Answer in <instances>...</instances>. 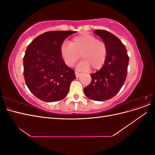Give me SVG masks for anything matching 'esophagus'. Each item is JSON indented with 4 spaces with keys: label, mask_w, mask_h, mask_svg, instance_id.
I'll return each instance as SVG.
<instances>
[{
    "label": "esophagus",
    "mask_w": 155,
    "mask_h": 155,
    "mask_svg": "<svg viewBox=\"0 0 155 155\" xmlns=\"http://www.w3.org/2000/svg\"><path fill=\"white\" fill-rule=\"evenodd\" d=\"M75 74H76V76L77 78H78V77L81 75V73H79V72H78V71H76V72H75Z\"/></svg>",
    "instance_id": "1"
}]
</instances>
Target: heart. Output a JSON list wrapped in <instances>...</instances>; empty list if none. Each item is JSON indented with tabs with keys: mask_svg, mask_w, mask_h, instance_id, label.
<instances>
[{
	"mask_svg": "<svg viewBox=\"0 0 155 155\" xmlns=\"http://www.w3.org/2000/svg\"><path fill=\"white\" fill-rule=\"evenodd\" d=\"M60 52L64 63L68 67H72L80 57L83 60L79 63L78 68L81 70L100 69L107 58V46L104 42L97 39L95 36L83 34L74 37L68 42H64L61 46Z\"/></svg>",
	"mask_w": 155,
	"mask_h": 155,
	"instance_id": "b5f03b06",
	"label": "heart"
}]
</instances>
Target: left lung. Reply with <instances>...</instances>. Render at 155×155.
<instances>
[{
  "instance_id": "1",
  "label": "left lung",
  "mask_w": 155,
  "mask_h": 155,
  "mask_svg": "<svg viewBox=\"0 0 155 155\" xmlns=\"http://www.w3.org/2000/svg\"><path fill=\"white\" fill-rule=\"evenodd\" d=\"M94 34L100 37L107 50V58L101 69L91 74L92 81L84 88V93L89 99L105 101L113 97L125 81L129 56L125 46L110 32L95 30Z\"/></svg>"
}]
</instances>
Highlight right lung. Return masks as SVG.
Instances as JSON below:
<instances>
[{"mask_svg":"<svg viewBox=\"0 0 155 155\" xmlns=\"http://www.w3.org/2000/svg\"><path fill=\"white\" fill-rule=\"evenodd\" d=\"M76 32H45L28 46L23 58V74L28 88L41 100L58 101L68 94L76 75L65 64L60 48L65 39Z\"/></svg>","mask_w":155,"mask_h":155,"instance_id":"right-lung-1","label":"right lung"}]
</instances>
